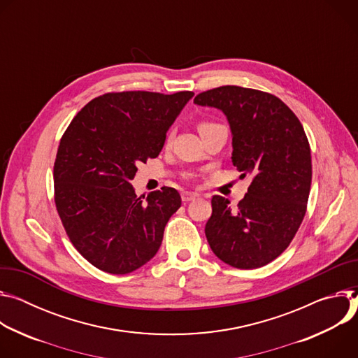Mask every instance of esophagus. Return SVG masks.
<instances>
[{
    "mask_svg": "<svg viewBox=\"0 0 358 358\" xmlns=\"http://www.w3.org/2000/svg\"><path fill=\"white\" fill-rule=\"evenodd\" d=\"M196 193H190V192H183L182 193V202L183 203H187V202H192L196 199Z\"/></svg>",
    "mask_w": 358,
    "mask_h": 358,
    "instance_id": "1",
    "label": "esophagus"
}]
</instances>
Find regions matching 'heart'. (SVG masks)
I'll use <instances>...</instances> for the list:
<instances>
[{"instance_id": "1", "label": "heart", "mask_w": 358, "mask_h": 358, "mask_svg": "<svg viewBox=\"0 0 358 358\" xmlns=\"http://www.w3.org/2000/svg\"><path fill=\"white\" fill-rule=\"evenodd\" d=\"M209 125H213V124H209V122H202V124H201V127H199V129H201V128H205V127H209Z\"/></svg>"}]
</instances>
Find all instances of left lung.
I'll list each match as a JSON object with an SVG mask.
<instances>
[{"mask_svg":"<svg viewBox=\"0 0 358 358\" xmlns=\"http://www.w3.org/2000/svg\"><path fill=\"white\" fill-rule=\"evenodd\" d=\"M193 102L226 115L233 166L253 178L236 208L212 197L205 227L210 249L236 268L262 267L289 248L306 215L311 155L303 125L282 99L257 90L226 85Z\"/></svg>","mask_w":358,"mask_h":358,"instance_id":"left-lung-1","label":"left lung"}]
</instances>
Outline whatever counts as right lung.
<instances>
[{"label": "right lung", "instance_id": "add662e5", "mask_svg": "<svg viewBox=\"0 0 358 358\" xmlns=\"http://www.w3.org/2000/svg\"><path fill=\"white\" fill-rule=\"evenodd\" d=\"M193 95L103 94L64 132L54 164L55 206L71 243L96 268L127 274L161 248L180 194L164 186L143 201L131 180L139 162L162 150L169 127Z\"/></svg>", "mask_w": 358, "mask_h": 358}]
</instances>
